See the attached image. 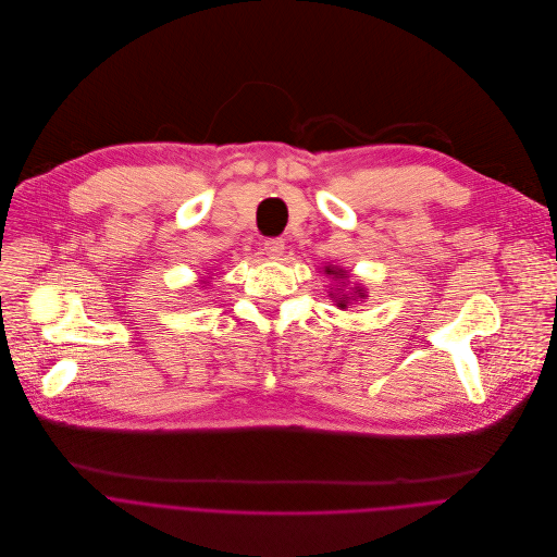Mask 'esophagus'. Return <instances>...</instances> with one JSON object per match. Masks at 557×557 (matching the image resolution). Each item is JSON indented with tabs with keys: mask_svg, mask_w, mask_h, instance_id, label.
<instances>
[{
	"mask_svg": "<svg viewBox=\"0 0 557 557\" xmlns=\"http://www.w3.org/2000/svg\"><path fill=\"white\" fill-rule=\"evenodd\" d=\"M263 250H265V255L270 259H278L283 255V250H285V242L283 239H268L263 244Z\"/></svg>",
	"mask_w": 557,
	"mask_h": 557,
	"instance_id": "34e87169",
	"label": "esophagus"
}]
</instances>
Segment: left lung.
Returning <instances> with one entry per match:
<instances>
[{
	"label": "left lung",
	"mask_w": 557,
	"mask_h": 557,
	"mask_svg": "<svg viewBox=\"0 0 557 557\" xmlns=\"http://www.w3.org/2000/svg\"><path fill=\"white\" fill-rule=\"evenodd\" d=\"M324 274H329V276H333V278H349V274L343 270V268H331V265H326L324 268ZM331 298H333V302H336L341 309H347V305L349 302H354V300H358V298H364L367 294H364V287H356V294H329Z\"/></svg>",
	"instance_id": "obj_1"
}]
</instances>
